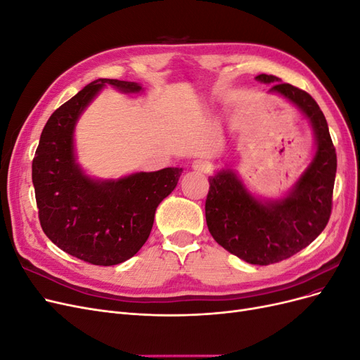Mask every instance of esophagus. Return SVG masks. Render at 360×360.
I'll list each match as a JSON object with an SVG mask.
<instances>
[{
  "label": "esophagus",
  "instance_id": "esophagus-1",
  "mask_svg": "<svg viewBox=\"0 0 360 360\" xmlns=\"http://www.w3.org/2000/svg\"><path fill=\"white\" fill-rule=\"evenodd\" d=\"M192 169L197 171V172H209L210 171V163L205 162L202 159H197L192 162Z\"/></svg>",
  "mask_w": 360,
  "mask_h": 360
}]
</instances>
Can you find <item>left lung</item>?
Listing matches in <instances>:
<instances>
[{
	"mask_svg": "<svg viewBox=\"0 0 360 360\" xmlns=\"http://www.w3.org/2000/svg\"><path fill=\"white\" fill-rule=\"evenodd\" d=\"M269 93L290 102L308 120L314 155L292 186L278 198L250 191L231 168L209 177L205 221L214 240L246 263L267 266L307 248L329 222L336 176V153L328 122L312 97L274 75L255 76Z\"/></svg>",
	"mask_w": 360,
	"mask_h": 360,
	"instance_id": "left-lung-1",
	"label": "left lung"
}]
</instances>
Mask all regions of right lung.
Masks as SVG:
<instances>
[{
  "mask_svg": "<svg viewBox=\"0 0 360 360\" xmlns=\"http://www.w3.org/2000/svg\"><path fill=\"white\" fill-rule=\"evenodd\" d=\"M106 85L143 93L138 82L96 79L61 105L43 127L32 160L39 219L49 240L96 266H114L143 248L158 205L176 189L183 168L136 171L118 179L86 174L76 156L75 129Z\"/></svg>",
  "mask_w": 360,
  "mask_h": 360,
  "instance_id": "right-lung-1",
  "label": "right lung"
}]
</instances>
